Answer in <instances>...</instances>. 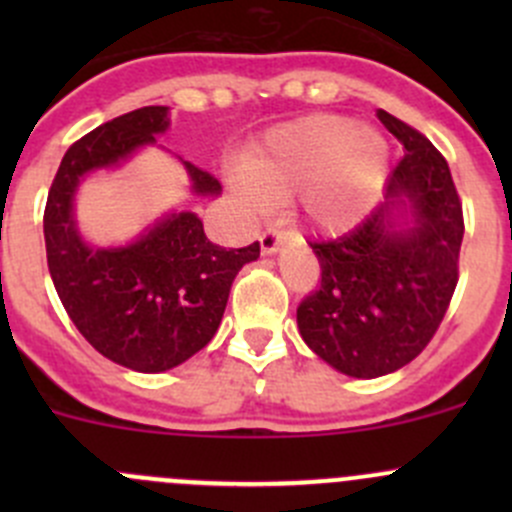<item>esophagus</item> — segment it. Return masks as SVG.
Here are the masks:
<instances>
[{
  "mask_svg": "<svg viewBox=\"0 0 512 512\" xmlns=\"http://www.w3.org/2000/svg\"><path fill=\"white\" fill-rule=\"evenodd\" d=\"M282 240H285V230H282V227H277V225L267 227V230L260 235L262 252H265V255H275V252L280 250Z\"/></svg>",
  "mask_w": 512,
  "mask_h": 512,
  "instance_id": "34e87169",
  "label": "esophagus"
}]
</instances>
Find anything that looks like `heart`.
Segmentation results:
<instances>
[{"label":"heart","mask_w":512,"mask_h":512,"mask_svg":"<svg viewBox=\"0 0 512 512\" xmlns=\"http://www.w3.org/2000/svg\"><path fill=\"white\" fill-rule=\"evenodd\" d=\"M389 146L344 116H309L277 128L247 158V193L282 203L299 193L309 225L342 232L364 218L384 188Z\"/></svg>","instance_id":"1"}]
</instances>
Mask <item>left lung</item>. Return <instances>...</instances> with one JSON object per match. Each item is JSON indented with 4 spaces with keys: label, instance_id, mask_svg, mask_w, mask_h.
Here are the masks:
<instances>
[{
    "label": "left lung",
    "instance_id": "1",
    "mask_svg": "<svg viewBox=\"0 0 512 512\" xmlns=\"http://www.w3.org/2000/svg\"><path fill=\"white\" fill-rule=\"evenodd\" d=\"M406 156L384 203L354 230L309 242L322 285L297 307L304 344L354 379L391 374L426 349L458 285L463 208L446 158L391 113H376Z\"/></svg>",
    "mask_w": 512,
    "mask_h": 512
}]
</instances>
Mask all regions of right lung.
I'll return each mask as SVG.
<instances>
[{
    "instance_id": "1",
    "label": "right lung",
    "mask_w": 512,
    "mask_h": 512,
    "mask_svg": "<svg viewBox=\"0 0 512 512\" xmlns=\"http://www.w3.org/2000/svg\"><path fill=\"white\" fill-rule=\"evenodd\" d=\"M168 106H143L86 133L66 151L44 210L49 275L86 342L126 369L158 374L198 354L218 332L237 272L260 257V242L225 250L195 213H168L121 247L81 237L74 195L81 180L118 168L168 131ZM190 190L218 198V178L183 160Z\"/></svg>"
}]
</instances>
